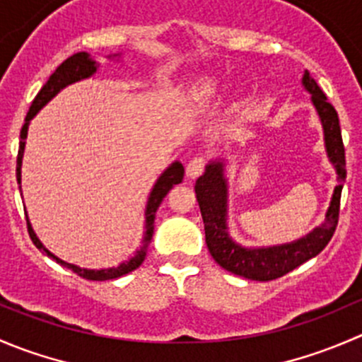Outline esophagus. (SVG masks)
Masks as SVG:
<instances>
[{
	"instance_id": "esophagus-1",
	"label": "esophagus",
	"mask_w": 362,
	"mask_h": 362,
	"mask_svg": "<svg viewBox=\"0 0 362 362\" xmlns=\"http://www.w3.org/2000/svg\"><path fill=\"white\" fill-rule=\"evenodd\" d=\"M204 168H206V158L204 156H196V158L189 160L185 171H187L189 178H196L203 173Z\"/></svg>"
}]
</instances>
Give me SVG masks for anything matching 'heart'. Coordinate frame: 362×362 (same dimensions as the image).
<instances>
[{"mask_svg":"<svg viewBox=\"0 0 362 362\" xmlns=\"http://www.w3.org/2000/svg\"><path fill=\"white\" fill-rule=\"evenodd\" d=\"M214 93H215L214 83L208 82V80H203V82H199L198 87H196V96H198L199 100H208Z\"/></svg>","mask_w":362,"mask_h":362,"instance_id":"heart-1","label":"heart"}]
</instances>
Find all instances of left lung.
<instances>
[{
	"mask_svg": "<svg viewBox=\"0 0 362 362\" xmlns=\"http://www.w3.org/2000/svg\"><path fill=\"white\" fill-rule=\"evenodd\" d=\"M303 86L306 87L308 93H312V101L322 120L327 156H329L331 163L337 166L339 180L334 189L326 222L320 228L310 233L306 238L287 243V245L269 247V249H243V247L236 245L226 231V180L222 177V164L214 163L206 166L204 175L196 180L194 191L199 210H202L208 250L218 266L235 275L243 276V279L268 282V280L287 275L299 264L322 252L324 247L333 238L334 229H337L339 198H341L343 180L346 175L345 147H343L341 131H339L338 113L324 96L322 89L312 78L310 71H305L303 75Z\"/></svg>",
	"mask_w": 362,
	"mask_h": 362,
	"instance_id": "obj_1",
	"label": "left lung"
}]
</instances>
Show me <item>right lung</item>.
Instances as JSON below:
<instances>
[{"instance_id":"right-lung-1","label":"right lung","mask_w":362,"mask_h":362,"mask_svg":"<svg viewBox=\"0 0 362 362\" xmlns=\"http://www.w3.org/2000/svg\"><path fill=\"white\" fill-rule=\"evenodd\" d=\"M94 71H96V63L90 59L89 54H87V52H76V54H73L71 57H68L66 61H63V63H61L59 66L56 68V71L50 75V78L47 80V83L42 87V90L36 94V98L33 100L31 107H29L28 115H25V122H24L23 129H21L19 154H17V182H19V184H21V163H23V152H24V144H25L24 140H25V134H28L29 120H31L33 117L38 113L40 108H42L43 105L47 103V101L52 100V98L56 96V94L59 93L61 89H63V87H66L68 83L76 82V80H80V78H87V76L93 75ZM182 178H184V166H182V163H173L170 168H168L166 171H164L163 175H160L158 184H156L154 189H152L151 198H148L147 211H145V218H147V233H145V238H144V242H141L140 250L134 254V257H131L127 262H122V264L117 266V268L96 269V272H94V269H83V268H78V266H75V264H69V262L61 261L59 257H56L54 254H50V252L47 250L45 247L42 245V243H40V240L36 238V235L33 233L31 224H29V221L25 218V222H28L29 238L33 240V243H35L36 249H40L43 252V254H47L50 259H54L57 264H61V266H64V268L71 269L73 273H76V275L82 276V279L98 280V282H101V280L119 279V276L127 275V273H131L133 269H136L138 266L144 262L145 254H147L148 245H151L152 233H154L156 210H158V208L160 206L164 196L170 192V189L173 187L175 184H180Z\"/></svg>"}]
</instances>
